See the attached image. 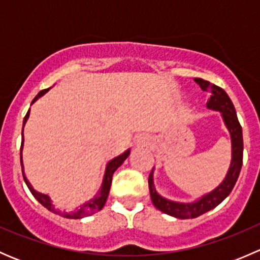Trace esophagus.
Masks as SVG:
<instances>
[{
    "mask_svg": "<svg viewBox=\"0 0 260 260\" xmlns=\"http://www.w3.org/2000/svg\"><path fill=\"white\" fill-rule=\"evenodd\" d=\"M147 142H148V138L145 135H140L136 138V145L137 146H146Z\"/></svg>",
    "mask_w": 260,
    "mask_h": 260,
    "instance_id": "obj_1",
    "label": "esophagus"
}]
</instances>
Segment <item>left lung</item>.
Returning a JSON list of instances; mask_svg holds the SVG:
<instances>
[{"mask_svg":"<svg viewBox=\"0 0 260 260\" xmlns=\"http://www.w3.org/2000/svg\"><path fill=\"white\" fill-rule=\"evenodd\" d=\"M200 85L204 91H210V98H209L206 107L211 111L220 112L222 120H224L225 127L228 128L232 138V161H230L229 170L226 172V176L222 180L217 187L210 192L205 193L198 200L192 203H179V201L170 200L159 195L154 188L153 183V170L151 171L148 177L149 193H151V200L153 203L154 208L159 211L165 212L167 215L177 217V219H193L205 212L210 211L211 209L216 208L220 203L225 200L232 192L238 177H239L240 170L243 165V132L242 125L238 120L237 112L234 106L230 101L229 95L225 93L224 89L220 86L210 84L209 81L195 78L193 79Z\"/></svg>","mask_w":260,"mask_h":260,"instance_id":"8db88e82","label":"left lung"}]
</instances>
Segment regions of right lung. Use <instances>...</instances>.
I'll list each match as a JSON object with an SVG mask.
<instances>
[{
	"instance_id": "1",
	"label": "right lung",
	"mask_w": 260,
	"mask_h": 260,
	"mask_svg": "<svg viewBox=\"0 0 260 260\" xmlns=\"http://www.w3.org/2000/svg\"><path fill=\"white\" fill-rule=\"evenodd\" d=\"M49 89H44V90H41L40 93H39L38 95H36L35 98H34L32 103H35V102L38 101V99L40 98V96H43L44 94L48 93ZM32 103H31V104H32ZM28 115H30V109H28V112H27V113H26L25 118H23L22 140H21L20 159H21V167H22L23 180H25L26 185H27L28 190L31 191V193H32V195H34V198H35L36 200H38L39 203L41 204V205L45 206V208L48 209V210L55 212V214L61 215V216H64V217H68V219H83V217L90 216V215L95 214L96 211L102 210V209H103V206L106 205L107 199H108L109 190H111V185H112V177H113V174L115 172V170H117L118 167H119L120 165H122L123 162L125 161V159H127V157L129 156L131 149H127V151H124L122 154H119V156L114 157L113 159H111V161H109L108 164H107L106 172H104V177H103V181H102L101 187H99V190L96 191L95 193H94V196L90 199V200L85 201V203L81 204V205L78 206V208H75L74 210H70V211L69 210H61V209H57L56 206L54 205V203H52V200H51V199H50L49 195H45V193H43V192H39V191H36L35 188L32 187V185H31V183H30V181H28L27 177H26L25 171H23V162H22L23 127H25L26 122H27Z\"/></svg>"
}]
</instances>
